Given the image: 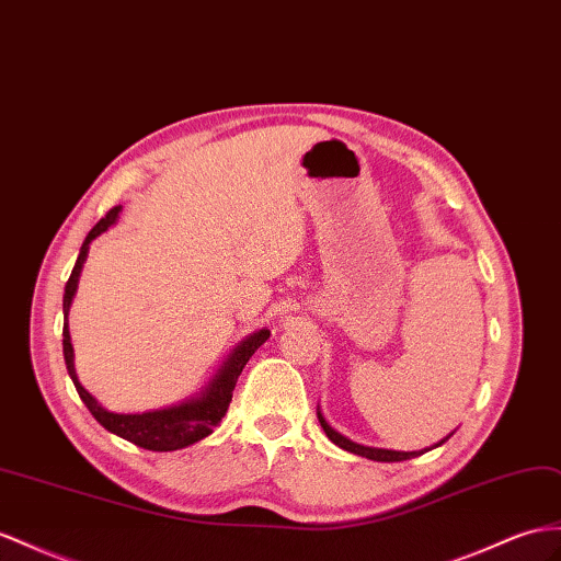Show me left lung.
<instances>
[{"label":"left lung","instance_id":"obj_1","mask_svg":"<svg viewBox=\"0 0 561 561\" xmlns=\"http://www.w3.org/2000/svg\"><path fill=\"white\" fill-rule=\"evenodd\" d=\"M318 420H320V424H322V428H324L327 438L332 440V443H336L339 448L348 450V453H353V455L367 457V459H375V462H403V459H412V457H417V455H422V453H426V450H431V448H438V445H443L445 440H448V438L455 434V431H453V434H448V436H445V438H440L438 443L431 445V448H424V450H412V453H403V450L371 448V445H360V443H355V440L346 438V436H343V434H339L336 428H332V424H329V422L324 420V414L320 412V408H318Z\"/></svg>","mask_w":561,"mask_h":561}]
</instances>
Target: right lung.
<instances>
[{
    "instance_id": "right-lung-1",
    "label": "right lung",
    "mask_w": 561,
    "mask_h": 561,
    "mask_svg": "<svg viewBox=\"0 0 561 561\" xmlns=\"http://www.w3.org/2000/svg\"><path fill=\"white\" fill-rule=\"evenodd\" d=\"M121 206L108 210L106 218L99 220L92 232L84 237L80 255L76 261L73 272L66 282V294H64V357H66V367L68 375L73 379L78 396L82 398V403L88 405L92 412V417L102 424L111 434H116L125 440H130L144 450H153V453H170V450H182L186 445H194L198 440H204L206 436L213 434V428L222 422L227 414L229 403H232V391L237 386V379L241 375V369L247 367L251 360V355L263 346V343L270 339V329H257V332L249 334L247 339H241L237 346L229 351L225 357V363L218 367V371L210 377L206 386H201V391L180 400L175 405H168L161 410H147V412H135V414H123V412H111L106 410L99 400L84 389L76 375V363H73V343H70V332H68V310L70 304H73L76 291H78V282H80V272L84 267V261H88L90 253V243L102 237L104 232L118 222Z\"/></svg>"
}]
</instances>
